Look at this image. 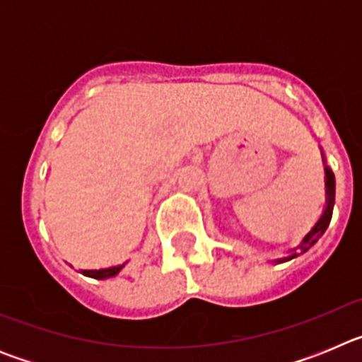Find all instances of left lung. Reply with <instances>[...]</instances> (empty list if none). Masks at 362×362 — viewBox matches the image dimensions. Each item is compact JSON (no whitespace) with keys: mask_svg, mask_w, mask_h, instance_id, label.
<instances>
[{"mask_svg":"<svg viewBox=\"0 0 362 362\" xmlns=\"http://www.w3.org/2000/svg\"><path fill=\"white\" fill-rule=\"evenodd\" d=\"M325 172H326V209L325 212H322L321 219H319L317 223H315V226L306 233L305 239L299 243V246L293 248L292 250L293 254L284 259H277V263H283V261H290V259L297 257L299 254H296V250H300V254H305L306 250H310V248L319 241V238H321L322 233L326 232L328 225H330L332 212H334V203H335V177H334V172H332L328 166H325Z\"/></svg>","mask_w":362,"mask_h":362,"instance_id":"obj_1","label":"left lung"}]
</instances>
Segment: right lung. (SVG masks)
Returning <instances> with one entry per match:
<instances>
[{
	"label": "right lung",
	"mask_w": 362,
	"mask_h": 362,
	"mask_svg": "<svg viewBox=\"0 0 362 362\" xmlns=\"http://www.w3.org/2000/svg\"><path fill=\"white\" fill-rule=\"evenodd\" d=\"M124 264H117V267L105 268V270H81L83 276L86 277H94V279H108V277H114L119 274V270Z\"/></svg>",
	"instance_id": "right-lung-1"
}]
</instances>
